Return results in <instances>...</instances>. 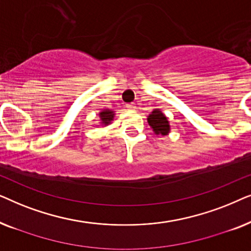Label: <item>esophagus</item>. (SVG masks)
<instances>
[{"label": "esophagus", "mask_w": 251, "mask_h": 251, "mask_svg": "<svg viewBox=\"0 0 251 251\" xmlns=\"http://www.w3.org/2000/svg\"><path fill=\"white\" fill-rule=\"evenodd\" d=\"M126 108H131V109H133V108H136V106H135V104H133V102H131V104H126Z\"/></svg>", "instance_id": "esophagus-1"}]
</instances>
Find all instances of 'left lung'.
<instances>
[{
	"label": "left lung",
	"mask_w": 251,
	"mask_h": 251,
	"mask_svg": "<svg viewBox=\"0 0 251 251\" xmlns=\"http://www.w3.org/2000/svg\"><path fill=\"white\" fill-rule=\"evenodd\" d=\"M149 125L153 128V131L156 135L166 136L170 131V126L168 119L164 116V114L160 109H154L147 118Z\"/></svg>",
	"instance_id": "left-lung-1"
}]
</instances>
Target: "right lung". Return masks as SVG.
<instances>
[{
    "label": "right lung",
    "instance_id": "add662e5",
    "mask_svg": "<svg viewBox=\"0 0 251 251\" xmlns=\"http://www.w3.org/2000/svg\"><path fill=\"white\" fill-rule=\"evenodd\" d=\"M99 116H100L102 125L107 126V125H109V123H111L113 118H114V112L109 111V109H105V111L99 113Z\"/></svg>",
    "mask_w": 251,
    "mask_h": 251
}]
</instances>
